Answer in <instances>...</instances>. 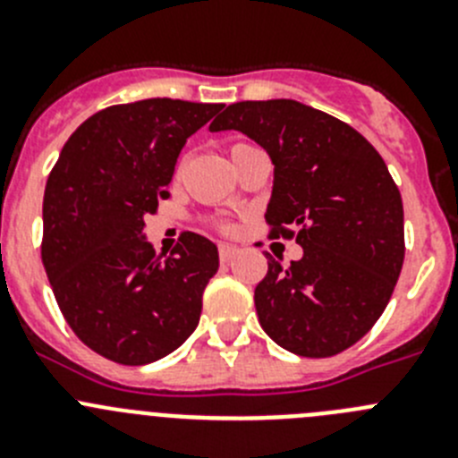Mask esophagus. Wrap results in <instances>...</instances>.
<instances>
[{
  "label": "esophagus",
  "mask_w": 458,
  "mask_h": 458,
  "mask_svg": "<svg viewBox=\"0 0 458 458\" xmlns=\"http://www.w3.org/2000/svg\"><path fill=\"white\" fill-rule=\"evenodd\" d=\"M236 252H238L236 245H229V242H220V259H222V261H229V259H232Z\"/></svg>",
  "instance_id": "1"
}]
</instances>
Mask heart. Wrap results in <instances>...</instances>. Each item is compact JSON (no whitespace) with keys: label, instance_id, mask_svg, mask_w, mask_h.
I'll return each instance as SVG.
<instances>
[{"label":"heart","instance_id":"b5f03b06","mask_svg":"<svg viewBox=\"0 0 458 458\" xmlns=\"http://www.w3.org/2000/svg\"><path fill=\"white\" fill-rule=\"evenodd\" d=\"M236 147H241V144H236ZM236 147H233V148H236ZM233 148H232V151H233Z\"/></svg>","mask_w":458,"mask_h":458}]
</instances>
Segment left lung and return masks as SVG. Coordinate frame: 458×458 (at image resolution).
I'll return each instance as SVG.
<instances>
[{"label": "left lung", "instance_id": "left-lung-1", "mask_svg": "<svg viewBox=\"0 0 458 458\" xmlns=\"http://www.w3.org/2000/svg\"><path fill=\"white\" fill-rule=\"evenodd\" d=\"M238 131L273 160L266 222L302 248L268 257L254 289L259 323L282 349L330 358L365 337L403 266V204L387 165L349 123L298 100L233 103L210 132Z\"/></svg>", "mask_w": 458, "mask_h": 458}]
</instances>
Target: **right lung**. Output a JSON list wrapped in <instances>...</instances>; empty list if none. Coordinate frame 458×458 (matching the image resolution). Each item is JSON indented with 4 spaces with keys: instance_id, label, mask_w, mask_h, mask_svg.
I'll return each mask as SVG.
<instances>
[{
    "instance_id": "1",
    "label": "right lung",
    "mask_w": 458,
    "mask_h": 458,
    "mask_svg": "<svg viewBox=\"0 0 458 458\" xmlns=\"http://www.w3.org/2000/svg\"><path fill=\"white\" fill-rule=\"evenodd\" d=\"M220 109L172 98L100 109L68 137L47 176V279L72 333L119 365L165 358L199 323L217 248L185 232L163 259L147 241L144 217L169 197L188 137Z\"/></svg>"
}]
</instances>
